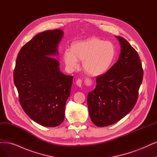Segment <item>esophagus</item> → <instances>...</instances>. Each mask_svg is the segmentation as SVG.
Listing matches in <instances>:
<instances>
[{
  "label": "esophagus",
  "instance_id": "obj_1",
  "mask_svg": "<svg viewBox=\"0 0 157 157\" xmlns=\"http://www.w3.org/2000/svg\"><path fill=\"white\" fill-rule=\"evenodd\" d=\"M85 82L86 83V85H90L92 83L91 80L89 79V78H86L85 79ZM76 85L79 86H82V81L80 79H78L77 81H76Z\"/></svg>",
  "mask_w": 157,
  "mask_h": 157
}]
</instances>
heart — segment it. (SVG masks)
I'll use <instances>...</instances> for the list:
<instances>
[{"mask_svg":"<svg viewBox=\"0 0 157 157\" xmlns=\"http://www.w3.org/2000/svg\"><path fill=\"white\" fill-rule=\"evenodd\" d=\"M116 54L117 50L113 43L92 37L74 43L71 50L64 53V61L71 68L78 66V60L83 61L85 71L98 76L106 73L112 67Z\"/></svg>","mask_w":157,"mask_h":157,"instance_id":"obj_1","label":"heart"}]
</instances>
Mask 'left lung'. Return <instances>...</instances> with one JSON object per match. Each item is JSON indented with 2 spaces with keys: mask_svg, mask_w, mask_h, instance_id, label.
<instances>
[{
  "mask_svg": "<svg viewBox=\"0 0 157 157\" xmlns=\"http://www.w3.org/2000/svg\"><path fill=\"white\" fill-rule=\"evenodd\" d=\"M116 37L121 48L119 59L106 73L96 78V88L87 97L90 118L98 127L112 125L131 112L143 79L137 52L123 37Z\"/></svg>",
  "mask_w": 157,
  "mask_h": 157,
  "instance_id": "obj_1",
  "label": "left lung"
}]
</instances>
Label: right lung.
I'll return each mask as SVG.
<instances>
[{
    "label": "right lung",
    "instance_id": "add662e5",
    "mask_svg": "<svg viewBox=\"0 0 157 157\" xmlns=\"http://www.w3.org/2000/svg\"><path fill=\"white\" fill-rule=\"evenodd\" d=\"M62 37L59 29L36 35L19 51L13 71L22 109L32 120L45 127L63 122L71 94L73 76L61 72L59 63L54 57Z\"/></svg>",
    "mask_w": 157,
    "mask_h": 157
}]
</instances>
